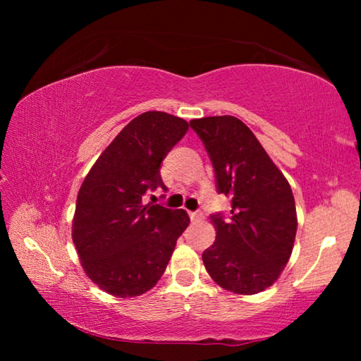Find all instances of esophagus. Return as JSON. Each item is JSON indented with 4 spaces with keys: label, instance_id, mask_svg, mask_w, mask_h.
<instances>
[{
    "label": "esophagus",
    "instance_id": "34e87169",
    "mask_svg": "<svg viewBox=\"0 0 361 361\" xmlns=\"http://www.w3.org/2000/svg\"><path fill=\"white\" fill-rule=\"evenodd\" d=\"M188 213H189V216H191L192 221H199L200 216H202L200 215V212H188Z\"/></svg>",
    "mask_w": 361,
    "mask_h": 361
}]
</instances>
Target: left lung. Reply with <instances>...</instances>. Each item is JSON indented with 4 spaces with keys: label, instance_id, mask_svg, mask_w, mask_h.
<instances>
[{
    "label": "left lung",
    "instance_id": "1",
    "mask_svg": "<svg viewBox=\"0 0 361 361\" xmlns=\"http://www.w3.org/2000/svg\"><path fill=\"white\" fill-rule=\"evenodd\" d=\"M215 170L216 191L231 199V215H212L213 245L202 253L210 277L237 295H256L282 274L295 243V197L283 173L253 132L234 116L189 122Z\"/></svg>",
    "mask_w": 361,
    "mask_h": 361
}]
</instances>
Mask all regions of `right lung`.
<instances>
[{"instance_id": "1", "label": "right lung", "mask_w": 361, "mask_h": 361, "mask_svg": "<svg viewBox=\"0 0 361 361\" xmlns=\"http://www.w3.org/2000/svg\"><path fill=\"white\" fill-rule=\"evenodd\" d=\"M188 127L185 119L169 113L137 116L82 181L73 242L87 277L109 295L130 298L151 290L188 228L185 210L143 200L157 188L167 191L161 164Z\"/></svg>"}]
</instances>
